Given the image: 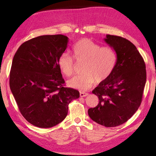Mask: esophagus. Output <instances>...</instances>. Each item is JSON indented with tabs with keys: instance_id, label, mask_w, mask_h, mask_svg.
<instances>
[{
	"instance_id": "obj_1",
	"label": "esophagus",
	"mask_w": 156,
	"mask_h": 156,
	"mask_svg": "<svg viewBox=\"0 0 156 156\" xmlns=\"http://www.w3.org/2000/svg\"><path fill=\"white\" fill-rule=\"evenodd\" d=\"M88 95V94L87 93V92H80V96L81 97H85Z\"/></svg>"
}]
</instances>
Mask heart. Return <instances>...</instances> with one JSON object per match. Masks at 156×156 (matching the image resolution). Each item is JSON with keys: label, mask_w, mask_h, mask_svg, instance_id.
<instances>
[{"label": "heart", "mask_w": 156, "mask_h": 156, "mask_svg": "<svg viewBox=\"0 0 156 156\" xmlns=\"http://www.w3.org/2000/svg\"><path fill=\"white\" fill-rule=\"evenodd\" d=\"M73 57L77 62H84L81 75L76 76L68 81L69 87L80 90H87L95 81L101 82L107 79L113 71L117 55L113 49L101 47L89 39H82L72 48ZM58 66L63 74L69 77L74 72V61L67 53L58 59Z\"/></svg>", "instance_id": "b5f03b06"}]
</instances>
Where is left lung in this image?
<instances>
[{
	"label": "left lung",
	"instance_id": "8db88e82",
	"mask_svg": "<svg viewBox=\"0 0 156 156\" xmlns=\"http://www.w3.org/2000/svg\"><path fill=\"white\" fill-rule=\"evenodd\" d=\"M104 41L114 49L117 62L109 77L92 90L99 102L88 113L94 122L112 127L127 121L140 107L146 69L143 58L131 41L111 35H106Z\"/></svg>",
	"mask_w": 156,
	"mask_h": 156
}]
</instances>
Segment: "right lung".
<instances>
[{
  "mask_svg": "<svg viewBox=\"0 0 156 156\" xmlns=\"http://www.w3.org/2000/svg\"><path fill=\"white\" fill-rule=\"evenodd\" d=\"M68 43L63 35L39 36L23 43L13 58L10 88L22 115L37 127L61 122L69 102L80 97L77 90L64 87L58 66Z\"/></svg>",
  "mask_w": 156,
  "mask_h": 156,
  "instance_id": "1",
  "label": "right lung"
}]
</instances>
